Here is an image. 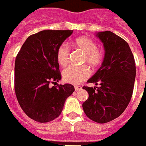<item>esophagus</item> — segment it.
<instances>
[{"mask_svg":"<svg viewBox=\"0 0 146 146\" xmlns=\"http://www.w3.org/2000/svg\"><path fill=\"white\" fill-rule=\"evenodd\" d=\"M82 88V87H81V86H78V85L74 86V90H75V91H79V90H81Z\"/></svg>","mask_w":146,"mask_h":146,"instance_id":"1","label":"esophagus"}]
</instances>
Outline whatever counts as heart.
Listing matches in <instances>:
<instances>
[{"mask_svg":"<svg viewBox=\"0 0 146 146\" xmlns=\"http://www.w3.org/2000/svg\"><path fill=\"white\" fill-rule=\"evenodd\" d=\"M73 45L85 53L84 61L87 62L92 68H97L102 63L104 60V52L97 48V44L92 38L88 37H80L73 41ZM57 61L61 66L68 63L69 58V48L66 44L59 46L56 52ZM63 78L64 82L78 85L88 78L91 74L89 68L87 66H74L69 65L63 71Z\"/></svg>","mask_w":146,"mask_h":146,"instance_id":"b5f03b06","label":"heart"}]
</instances>
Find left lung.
Wrapping results in <instances>:
<instances>
[{
  "mask_svg": "<svg viewBox=\"0 0 146 146\" xmlns=\"http://www.w3.org/2000/svg\"><path fill=\"white\" fill-rule=\"evenodd\" d=\"M96 36L103 43L105 57L88 82L99 87H83L88 98L82 107L88 118L102 124L118 118L125 110L133 92L136 71L134 56L125 40L108 31L98 32Z\"/></svg>",
  "mask_w": 146,
  "mask_h": 146,
  "instance_id": "8db88e82",
  "label": "left lung"
}]
</instances>
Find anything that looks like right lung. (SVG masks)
Masks as SVG:
<instances>
[{"label": "right lung", "instance_id": "add662e5", "mask_svg": "<svg viewBox=\"0 0 146 146\" xmlns=\"http://www.w3.org/2000/svg\"><path fill=\"white\" fill-rule=\"evenodd\" d=\"M73 33L71 30H44L29 36L15 59V90L21 108L29 118L44 123L58 118L71 84L51 87L61 80L58 48Z\"/></svg>", "mask_w": 146, "mask_h": 146}]
</instances>
